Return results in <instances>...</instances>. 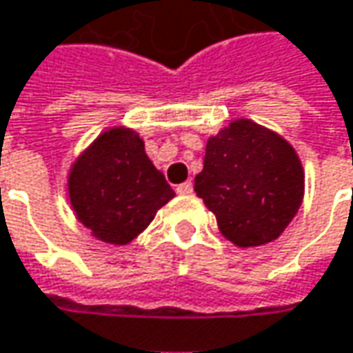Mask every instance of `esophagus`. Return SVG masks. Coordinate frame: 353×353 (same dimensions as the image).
Instances as JSON below:
<instances>
[{
    "mask_svg": "<svg viewBox=\"0 0 353 353\" xmlns=\"http://www.w3.org/2000/svg\"><path fill=\"white\" fill-rule=\"evenodd\" d=\"M177 194H181V196H190L192 192H194V185H192V181H183V183H179L176 188Z\"/></svg>",
    "mask_w": 353,
    "mask_h": 353,
    "instance_id": "esophagus-1",
    "label": "esophagus"
}]
</instances>
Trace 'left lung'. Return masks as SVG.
<instances>
[{
  "label": "left lung",
  "instance_id": "left-lung-1",
  "mask_svg": "<svg viewBox=\"0 0 353 353\" xmlns=\"http://www.w3.org/2000/svg\"><path fill=\"white\" fill-rule=\"evenodd\" d=\"M194 181L222 234L239 246L279 239L303 198V168L293 147L248 119L210 137Z\"/></svg>",
  "mask_w": 353,
  "mask_h": 353
}]
</instances>
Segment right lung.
I'll list each match as a JSON object with an SVG mask.
<instances>
[{
    "mask_svg": "<svg viewBox=\"0 0 353 353\" xmlns=\"http://www.w3.org/2000/svg\"><path fill=\"white\" fill-rule=\"evenodd\" d=\"M68 188L82 224L111 244L133 241L176 196L129 129H111L90 145L74 163Z\"/></svg>",
    "mask_w": 353,
    "mask_h": 353,
    "instance_id": "1",
    "label": "right lung"
}]
</instances>
